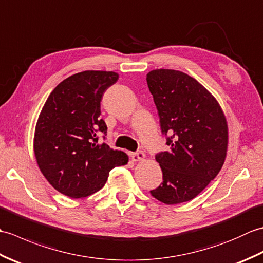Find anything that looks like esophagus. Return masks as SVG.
<instances>
[{
    "label": "esophagus",
    "mask_w": 263,
    "mask_h": 263,
    "mask_svg": "<svg viewBox=\"0 0 263 263\" xmlns=\"http://www.w3.org/2000/svg\"><path fill=\"white\" fill-rule=\"evenodd\" d=\"M131 158L133 161H140L146 158V155H144L142 152H137L131 154Z\"/></svg>",
    "instance_id": "1"
}]
</instances>
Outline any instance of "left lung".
<instances>
[{
    "instance_id": "8db88e82",
    "label": "left lung",
    "mask_w": 263,
    "mask_h": 263,
    "mask_svg": "<svg viewBox=\"0 0 263 263\" xmlns=\"http://www.w3.org/2000/svg\"><path fill=\"white\" fill-rule=\"evenodd\" d=\"M168 152L156 155L163 183L150 191L166 204L192 200L220 172L228 144L227 121L216 98L194 78L176 70L147 74Z\"/></svg>"
}]
</instances>
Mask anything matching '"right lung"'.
<instances>
[{"mask_svg":"<svg viewBox=\"0 0 263 263\" xmlns=\"http://www.w3.org/2000/svg\"><path fill=\"white\" fill-rule=\"evenodd\" d=\"M117 79L116 72L92 70L66 78L39 114L33 137L37 164L48 183L66 197L79 199L99 191L111 168L127 164L125 153L98 142L100 133H107L100 102Z\"/></svg>","mask_w":263,"mask_h":263,"instance_id":"obj_1","label":"right lung"}]
</instances>
